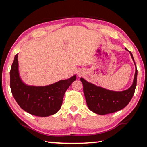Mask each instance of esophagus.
Masks as SVG:
<instances>
[{
	"mask_svg": "<svg viewBox=\"0 0 147 147\" xmlns=\"http://www.w3.org/2000/svg\"><path fill=\"white\" fill-rule=\"evenodd\" d=\"M81 75H82V73H78V76H81Z\"/></svg>",
	"mask_w": 147,
	"mask_h": 147,
	"instance_id": "1",
	"label": "esophagus"
}]
</instances>
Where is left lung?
I'll return each instance as SVG.
<instances>
[{
    "label": "left lung",
    "mask_w": 147,
    "mask_h": 147,
    "mask_svg": "<svg viewBox=\"0 0 147 147\" xmlns=\"http://www.w3.org/2000/svg\"><path fill=\"white\" fill-rule=\"evenodd\" d=\"M130 54L135 64L136 73L132 85L126 90L111 91L88 82L83 78H80V81L83 84V90L87 105L93 112L101 115L116 112L127 106L132 98L137 84L138 70L132 54L131 52Z\"/></svg>",
    "instance_id": "1"
}]
</instances>
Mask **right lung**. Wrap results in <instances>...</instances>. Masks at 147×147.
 I'll return each mask as SVG.
<instances>
[{"mask_svg": "<svg viewBox=\"0 0 147 147\" xmlns=\"http://www.w3.org/2000/svg\"><path fill=\"white\" fill-rule=\"evenodd\" d=\"M18 54L10 70V88L15 100L26 112L38 117L54 115L60 109L64 94L76 79V75L45 86H28L19 73Z\"/></svg>", "mask_w": 147, "mask_h": 147, "instance_id": "1", "label": "right lung"}]
</instances>
